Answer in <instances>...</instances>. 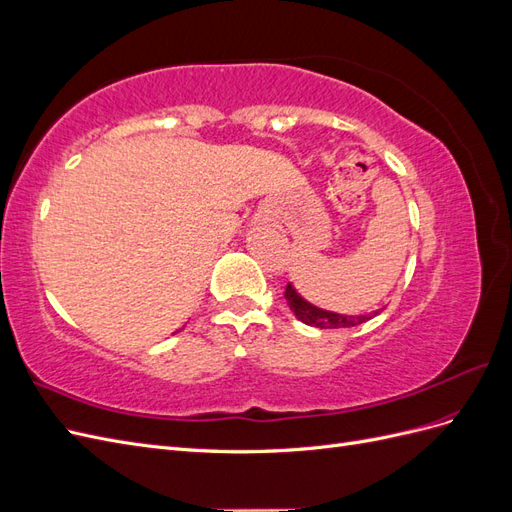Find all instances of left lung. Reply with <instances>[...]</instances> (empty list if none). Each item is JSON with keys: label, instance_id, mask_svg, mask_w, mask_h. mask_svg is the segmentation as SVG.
I'll return each mask as SVG.
<instances>
[{"label": "left lung", "instance_id": "8db88e82", "mask_svg": "<svg viewBox=\"0 0 512 512\" xmlns=\"http://www.w3.org/2000/svg\"><path fill=\"white\" fill-rule=\"evenodd\" d=\"M286 301L290 312L297 316V320H301L303 324H309V327L316 329H350V327H359V324L371 320L374 316L380 314V309L369 314H337V312H329V309H322L314 303H309L305 297H301L299 290L294 288L292 284H288L286 288Z\"/></svg>", "mask_w": 512, "mask_h": 512}]
</instances>
